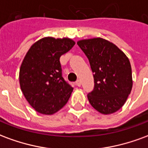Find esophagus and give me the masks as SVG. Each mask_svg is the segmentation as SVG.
Wrapping results in <instances>:
<instances>
[{"mask_svg":"<svg viewBox=\"0 0 148 148\" xmlns=\"http://www.w3.org/2000/svg\"><path fill=\"white\" fill-rule=\"evenodd\" d=\"M75 84H76V86H81V85H82V82H81V80L78 79V80L76 81Z\"/></svg>","mask_w":148,"mask_h":148,"instance_id":"34e87169","label":"esophagus"}]
</instances>
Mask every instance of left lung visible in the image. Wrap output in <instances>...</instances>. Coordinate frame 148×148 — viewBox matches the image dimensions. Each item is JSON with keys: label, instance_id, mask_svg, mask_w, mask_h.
I'll list each match as a JSON object with an SVG mask.
<instances>
[{"label": "left lung", "instance_id": "left-lung-1", "mask_svg": "<svg viewBox=\"0 0 148 148\" xmlns=\"http://www.w3.org/2000/svg\"><path fill=\"white\" fill-rule=\"evenodd\" d=\"M90 62L94 88L88 93L90 105L102 114H111L124 106L132 88L130 62L124 52L102 38L77 42Z\"/></svg>", "mask_w": 148, "mask_h": 148}]
</instances>
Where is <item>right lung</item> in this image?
<instances>
[{"mask_svg": "<svg viewBox=\"0 0 148 148\" xmlns=\"http://www.w3.org/2000/svg\"><path fill=\"white\" fill-rule=\"evenodd\" d=\"M75 44L69 38L45 37L32 46L20 69V85L31 106L51 115L67 103L73 87L62 76L59 58Z\"/></svg>", "mask_w": 148, "mask_h": 148, "instance_id": "right-lung-1", "label": "right lung"}]
</instances>
